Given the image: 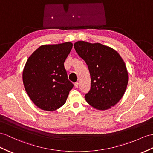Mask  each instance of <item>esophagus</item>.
<instances>
[{
    "mask_svg": "<svg viewBox=\"0 0 153 153\" xmlns=\"http://www.w3.org/2000/svg\"><path fill=\"white\" fill-rule=\"evenodd\" d=\"M74 88H77L78 87H79V82H75L74 84Z\"/></svg>",
    "mask_w": 153,
    "mask_h": 153,
    "instance_id": "obj_1",
    "label": "esophagus"
}]
</instances>
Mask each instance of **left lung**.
<instances>
[{"label":"left lung","mask_w":153,"mask_h":153,"mask_svg":"<svg viewBox=\"0 0 153 153\" xmlns=\"http://www.w3.org/2000/svg\"><path fill=\"white\" fill-rule=\"evenodd\" d=\"M74 49L86 63L91 89L85 95L89 105L99 110L114 106L123 96L128 75L123 59L112 48L99 43L79 41Z\"/></svg>","instance_id":"1"}]
</instances>
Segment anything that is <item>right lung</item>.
<instances>
[{"mask_svg": "<svg viewBox=\"0 0 153 153\" xmlns=\"http://www.w3.org/2000/svg\"><path fill=\"white\" fill-rule=\"evenodd\" d=\"M73 43L40 46L27 59L23 72V84L36 106L54 111L64 105L73 83L68 80L64 62Z\"/></svg>", "mask_w": 153, "mask_h": 153, "instance_id": "right-lung-1", "label": "right lung"}]
</instances>
